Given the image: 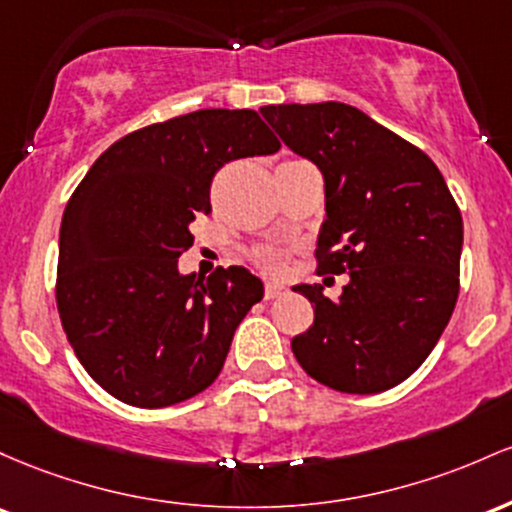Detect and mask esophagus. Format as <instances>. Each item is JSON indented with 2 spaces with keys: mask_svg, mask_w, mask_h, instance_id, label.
<instances>
[{
  "mask_svg": "<svg viewBox=\"0 0 512 512\" xmlns=\"http://www.w3.org/2000/svg\"><path fill=\"white\" fill-rule=\"evenodd\" d=\"M285 285H280V283H266V290H263V297H266V300H275V297H283L285 295Z\"/></svg>",
  "mask_w": 512,
  "mask_h": 512,
  "instance_id": "obj_1",
  "label": "esophagus"
}]
</instances>
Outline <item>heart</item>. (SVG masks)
I'll return each mask as SVG.
<instances>
[{
	"instance_id": "obj_1",
	"label": "heart",
	"mask_w": 512,
	"mask_h": 512,
	"mask_svg": "<svg viewBox=\"0 0 512 512\" xmlns=\"http://www.w3.org/2000/svg\"><path fill=\"white\" fill-rule=\"evenodd\" d=\"M256 258H258V263H261L263 268L278 266V254H273V251H261V254H258Z\"/></svg>"
}]
</instances>
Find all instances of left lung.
I'll return each instance as SVG.
<instances>
[{
	"mask_svg": "<svg viewBox=\"0 0 512 512\" xmlns=\"http://www.w3.org/2000/svg\"><path fill=\"white\" fill-rule=\"evenodd\" d=\"M324 174L319 273H348L338 300L297 285L314 324L292 338L309 377L346 394L392 389L421 367L459 295L462 215L433 159L348 103L261 108Z\"/></svg>",
	"mask_w": 512,
	"mask_h": 512,
	"instance_id": "1",
	"label": "left lung"
}]
</instances>
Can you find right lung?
Masks as SVG:
<instances>
[{
    "label": "right lung",
    "mask_w": 512,
    "mask_h": 512,
    "mask_svg": "<svg viewBox=\"0 0 512 512\" xmlns=\"http://www.w3.org/2000/svg\"><path fill=\"white\" fill-rule=\"evenodd\" d=\"M280 149L249 108H205L113 142L60 225L57 312L91 380L123 404L162 409L208 389L263 283L246 268L179 273L191 222L227 162Z\"/></svg>",
    "instance_id": "obj_1"
}]
</instances>
